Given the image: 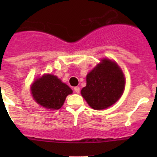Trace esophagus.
Returning a JSON list of instances; mask_svg holds the SVG:
<instances>
[{"mask_svg": "<svg viewBox=\"0 0 157 157\" xmlns=\"http://www.w3.org/2000/svg\"><path fill=\"white\" fill-rule=\"evenodd\" d=\"M74 91L77 93H80V87H79V86H75V87H74Z\"/></svg>", "mask_w": 157, "mask_h": 157, "instance_id": "obj_1", "label": "esophagus"}]
</instances>
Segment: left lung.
<instances>
[{"label": "left lung", "instance_id": "8db88e82", "mask_svg": "<svg viewBox=\"0 0 157 157\" xmlns=\"http://www.w3.org/2000/svg\"><path fill=\"white\" fill-rule=\"evenodd\" d=\"M125 78L119 66L104 58L86 75L81 95L93 109L102 110L115 104L122 96Z\"/></svg>", "mask_w": 157, "mask_h": 157}]
</instances>
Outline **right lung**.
<instances>
[{
	"mask_svg": "<svg viewBox=\"0 0 157 157\" xmlns=\"http://www.w3.org/2000/svg\"><path fill=\"white\" fill-rule=\"evenodd\" d=\"M31 92L38 104L51 110L59 109L67 96L73 93L66 83L52 74H44L36 79L32 84Z\"/></svg>",
	"mask_w": 157,
	"mask_h": 157,
	"instance_id": "1",
	"label": "right lung"
}]
</instances>
